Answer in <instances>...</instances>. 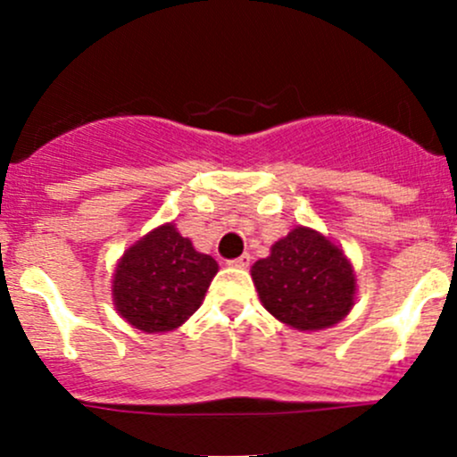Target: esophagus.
Here are the masks:
<instances>
[{
  "mask_svg": "<svg viewBox=\"0 0 457 457\" xmlns=\"http://www.w3.org/2000/svg\"><path fill=\"white\" fill-rule=\"evenodd\" d=\"M249 262H252V256H249V253H243L241 258H234V261H229L228 265L237 267V269H247Z\"/></svg>",
  "mask_w": 457,
  "mask_h": 457,
  "instance_id": "obj_1",
  "label": "esophagus"
}]
</instances>
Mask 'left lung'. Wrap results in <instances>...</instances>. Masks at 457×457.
I'll list each match as a JSON object with an SVG mask.
<instances>
[{"instance_id": "8db88e82", "label": "left lung", "mask_w": 457, "mask_h": 457, "mask_svg": "<svg viewBox=\"0 0 457 457\" xmlns=\"http://www.w3.org/2000/svg\"><path fill=\"white\" fill-rule=\"evenodd\" d=\"M252 280L262 306L295 330L339 324L357 300V273L339 245L317 229L295 225L253 262Z\"/></svg>"}]
</instances>
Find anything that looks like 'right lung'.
<instances>
[{"label":"right lung","instance_id":"1","mask_svg":"<svg viewBox=\"0 0 457 457\" xmlns=\"http://www.w3.org/2000/svg\"><path fill=\"white\" fill-rule=\"evenodd\" d=\"M216 271L214 258L196 252L175 223L157 225L115 265L113 306L142 333H168L199 309Z\"/></svg>","mask_w":457,"mask_h":457}]
</instances>
